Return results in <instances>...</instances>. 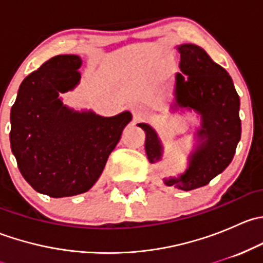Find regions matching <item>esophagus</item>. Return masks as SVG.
<instances>
[{
  "mask_svg": "<svg viewBox=\"0 0 263 263\" xmlns=\"http://www.w3.org/2000/svg\"><path fill=\"white\" fill-rule=\"evenodd\" d=\"M131 112H132V115H134L135 119H140V118H142V117H145L147 115L146 108L142 107L141 104H135L134 107L131 108Z\"/></svg>",
  "mask_w": 263,
  "mask_h": 263,
  "instance_id": "esophagus-1",
  "label": "esophagus"
}]
</instances>
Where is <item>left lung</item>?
Listing matches in <instances>:
<instances>
[{
	"instance_id": "obj_1",
	"label": "left lung",
	"mask_w": 263,
	"mask_h": 263,
	"mask_svg": "<svg viewBox=\"0 0 263 263\" xmlns=\"http://www.w3.org/2000/svg\"><path fill=\"white\" fill-rule=\"evenodd\" d=\"M181 72L176 75V107L193 109L201 116L197 147L191 154L188 169L178 178L164 179L166 185L183 191L203 187L225 171L234 158L240 140L239 95L225 68L196 44H182ZM146 134L145 150L150 163L161 159L163 146L153 127L139 123Z\"/></svg>"
}]
</instances>
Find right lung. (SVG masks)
Instances as JSON below:
<instances>
[{
  "label": "right lung",
  "mask_w": 263,
  "mask_h": 263,
  "mask_svg": "<svg viewBox=\"0 0 263 263\" xmlns=\"http://www.w3.org/2000/svg\"><path fill=\"white\" fill-rule=\"evenodd\" d=\"M81 58L55 55L26 76L11 108V150L20 173L49 197L86 192L104 169L129 112L102 117L63 105L60 92L79 84Z\"/></svg>",
  "instance_id": "right-lung-1"
}]
</instances>
